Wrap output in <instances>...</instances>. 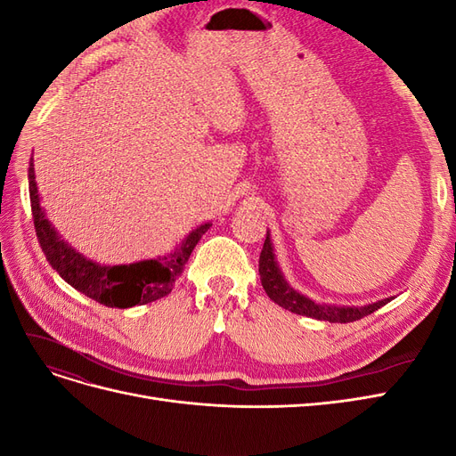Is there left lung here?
Returning <instances> with one entry per match:
<instances>
[{
    "label": "left lung",
    "mask_w": 456,
    "mask_h": 456,
    "mask_svg": "<svg viewBox=\"0 0 456 456\" xmlns=\"http://www.w3.org/2000/svg\"><path fill=\"white\" fill-rule=\"evenodd\" d=\"M258 273H260L262 287H265L266 295L275 302V305H280L281 308L293 312V314L315 317V320H322V322L350 323L355 320H362V317H365L372 312H377L379 308L388 305V302L392 300V298H384V300L375 302V305H367V306H360V308L315 305L314 300L293 291V289L289 287L287 281L283 280L278 265H275L268 233H266V240H265V245H262V253L258 258Z\"/></svg>",
    "instance_id": "left-lung-1"
}]
</instances>
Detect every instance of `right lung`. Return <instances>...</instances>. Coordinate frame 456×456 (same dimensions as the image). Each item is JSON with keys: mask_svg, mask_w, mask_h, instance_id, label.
<instances>
[{"mask_svg": "<svg viewBox=\"0 0 456 456\" xmlns=\"http://www.w3.org/2000/svg\"><path fill=\"white\" fill-rule=\"evenodd\" d=\"M28 178L36 236L49 265L53 270H57L66 283H70L79 293L101 302V305L108 308H131L136 305H148V302L169 295L178 275L184 272L194 247L211 226L207 223L196 228L171 256L163 258V262L146 260L129 266H101L70 249L49 224V220L39 207L32 163L28 169Z\"/></svg>", "mask_w": 456, "mask_h": 456, "instance_id": "obj_1", "label": "right lung"}]
</instances>
